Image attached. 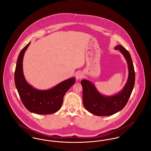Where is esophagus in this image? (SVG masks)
Segmentation results:
<instances>
[{"instance_id": "obj_1", "label": "esophagus", "mask_w": 151, "mask_h": 151, "mask_svg": "<svg viewBox=\"0 0 151 151\" xmlns=\"http://www.w3.org/2000/svg\"><path fill=\"white\" fill-rule=\"evenodd\" d=\"M84 77V75L81 72H78L76 73V80L82 79Z\"/></svg>"}]
</instances>
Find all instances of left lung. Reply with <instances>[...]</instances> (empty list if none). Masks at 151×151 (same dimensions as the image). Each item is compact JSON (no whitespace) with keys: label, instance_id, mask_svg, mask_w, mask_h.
<instances>
[{"label":"left lung","instance_id":"8db88e82","mask_svg":"<svg viewBox=\"0 0 151 151\" xmlns=\"http://www.w3.org/2000/svg\"><path fill=\"white\" fill-rule=\"evenodd\" d=\"M127 60L129 68V77L122 91L115 95H102L93 84L87 80H82L83 101L86 110L97 116H109L121 111L127 104L135 85V73L129 52L121 45L115 47Z\"/></svg>","mask_w":151,"mask_h":151}]
</instances>
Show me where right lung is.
Masks as SVG:
<instances>
[{
	"label": "right lung",
	"instance_id": "add662e5",
	"mask_svg": "<svg viewBox=\"0 0 151 151\" xmlns=\"http://www.w3.org/2000/svg\"><path fill=\"white\" fill-rule=\"evenodd\" d=\"M30 42L20 51L14 72V83L22 104L29 111L38 114H49L58 111L62 105L65 93L76 81L75 78L65 80L54 88L41 91L29 85L24 78L22 60Z\"/></svg>",
	"mask_w": 151,
	"mask_h": 151
}]
</instances>
